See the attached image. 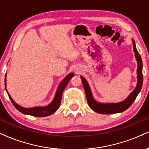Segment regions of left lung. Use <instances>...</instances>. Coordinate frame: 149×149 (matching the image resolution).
<instances>
[{
    "mask_svg": "<svg viewBox=\"0 0 149 149\" xmlns=\"http://www.w3.org/2000/svg\"><path fill=\"white\" fill-rule=\"evenodd\" d=\"M132 44H133V49L134 52L135 53L136 60L137 61V85L136 88L135 89V90L129 95L128 97L125 101L117 103L103 104L98 103L93 98L92 92H91L90 88H89L87 80L82 76H80V78H81L82 82V85H83L84 89H85V91L87 103H88V105L90 107V108L94 110V112L103 114H114L118 113V112H123V111L127 110L132 105V103L135 100V98H137L138 94L141 91V87H142L143 85L142 61H141L140 55L138 53L137 48H136L135 44L134 41H132Z\"/></svg>",
    "mask_w": 149,
    "mask_h": 149,
    "instance_id": "8db88e82",
    "label": "left lung"
}]
</instances>
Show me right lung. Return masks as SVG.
<instances>
[{
  "instance_id": "right-lung-1",
  "label": "right lung",
  "mask_w": 149,
  "mask_h": 149,
  "mask_svg": "<svg viewBox=\"0 0 149 149\" xmlns=\"http://www.w3.org/2000/svg\"><path fill=\"white\" fill-rule=\"evenodd\" d=\"M73 76H74V73H71L64 78V79L61 82L58 88H57L56 94H55V96L54 99H53V101H52V103L50 104V105H48V106L46 107H31V108H25V107H23L20 106V105H19L13 101V99L11 98V96H10V94H8L6 89V82H5V90H6L7 93L8 94L9 98L11 100L14 106L15 107V108L17 109V110H19V112H21V113L28 114V115H32L34 116H38V117H44V116H47L53 114L55 111L59 108L61 103L62 94H63L64 89L67 87L68 82H69V80H71V78H72Z\"/></svg>"
}]
</instances>
